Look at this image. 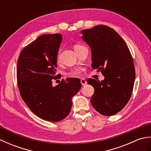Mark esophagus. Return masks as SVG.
<instances>
[{"label":"esophagus","instance_id":"esophagus-1","mask_svg":"<svg viewBox=\"0 0 151 151\" xmlns=\"http://www.w3.org/2000/svg\"><path fill=\"white\" fill-rule=\"evenodd\" d=\"M81 82L82 86H85L86 84H87V81H86L85 79H81Z\"/></svg>","mask_w":151,"mask_h":151}]
</instances>
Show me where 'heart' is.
I'll return each mask as SVG.
<instances>
[{
	"label": "heart",
	"instance_id": "heart-1",
	"mask_svg": "<svg viewBox=\"0 0 151 151\" xmlns=\"http://www.w3.org/2000/svg\"><path fill=\"white\" fill-rule=\"evenodd\" d=\"M83 47H84V46L82 45L76 44V45H74V49H75V50L76 51V52H78V51ZM57 58H58V60H59V59H60V52H58V54ZM69 74L70 75H78L80 74V71H79L78 69H73V70H70Z\"/></svg>",
	"mask_w": 151,
	"mask_h": 151
}]
</instances>
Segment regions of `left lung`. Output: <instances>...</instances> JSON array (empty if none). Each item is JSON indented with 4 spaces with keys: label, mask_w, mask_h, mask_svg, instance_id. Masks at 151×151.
Wrapping results in <instances>:
<instances>
[{
    "label": "left lung",
    "mask_w": 151,
    "mask_h": 151,
    "mask_svg": "<svg viewBox=\"0 0 151 151\" xmlns=\"http://www.w3.org/2000/svg\"><path fill=\"white\" fill-rule=\"evenodd\" d=\"M82 38L91 49V67L101 72L102 81L89 78L94 88L91 103L105 116L117 114L132 95L135 81L134 60L127 45L113 28L97 25L81 31Z\"/></svg>",
    "instance_id": "obj_1"
}]
</instances>
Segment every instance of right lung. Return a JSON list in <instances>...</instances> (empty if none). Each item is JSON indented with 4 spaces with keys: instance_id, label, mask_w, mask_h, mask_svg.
<instances>
[{
    "instance_id": "obj_1",
    "label": "right lung",
    "mask_w": 151,
    "mask_h": 151,
    "mask_svg": "<svg viewBox=\"0 0 151 151\" xmlns=\"http://www.w3.org/2000/svg\"><path fill=\"white\" fill-rule=\"evenodd\" d=\"M62 36L45 34L22 50L17 60V86L22 100L43 119L57 122L65 119L72 107V98L82 85L78 78L62 80L54 87L57 54Z\"/></svg>"
}]
</instances>
